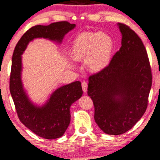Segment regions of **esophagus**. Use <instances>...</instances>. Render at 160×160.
Segmentation results:
<instances>
[{
    "label": "esophagus",
    "mask_w": 160,
    "mask_h": 160,
    "mask_svg": "<svg viewBox=\"0 0 160 160\" xmlns=\"http://www.w3.org/2000/svg\"><path fill=\"white\" fill-rule=\"evenodd\" d=\"M82 88L84 92H86L88 90V82H82Z\"/></svg>",
    "instance_id": "obj_1"
}]
</instances>
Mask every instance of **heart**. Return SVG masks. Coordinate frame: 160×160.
I'll return each mask as SVG.
<instances>
[{"instance_id":"1","label":"heart","mask_w":160,"mask_h":160,"mask_svg":"<svg viewBox=\"0 0 160 160\" xmlns=\"http://www.w3.org/2000/svg\"><path fill=\"white\" fill-rule=\"evenodd\" d=\"M114 42L104 32H86L76 37L72 43L69 54L75 62L84 61L86 68L98 72L107 68L112 59Z\"/></svg>"}]
</instances>
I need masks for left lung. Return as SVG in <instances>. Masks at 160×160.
I'll return each mask as SVG.
<instances>
[{"label":"left lung","mask_w":160,"mask_h":160,"mask_svg":"<svg viewBox=\"0 0 160 160\" xmlns=\"http://www.w3.org/2000/svg\"><path fill=\"white\" fill-rule=\"evenodd\" d=\"M122 46L103 70L88 78V95L94 120L105 133L120 135L145 113L152 87L149 59L142 40L130 27L118 23Z\"/></svg>","instance_id":"8db88e82"}]
</instances>
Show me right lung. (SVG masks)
Masks as SVG:
<instances>
[{
  "mask_svg": "<svg viewBox=\"0 0 160 160\" xmlns=\"http://www.w3.org/2000/svg\"><path fill=\"white\" fill-rule=\"evenodd\" d=\"M75 27L67 21L51 23L48 26L35 25L27 31L18 41L13 51L9 89L19 120L38 136L46 139L60 138L70 122L72 103L82 95L80 81L58 88L42 107H37L29 101L21 80L22 57L29 42L36 38H45L62 41L65 34Z\"/></svg>",
  "mask_w": 160,
  "mask_h": 160,
  "instance_id": "right-lung-1",
  "label": "right lung"
}]
</instances>
